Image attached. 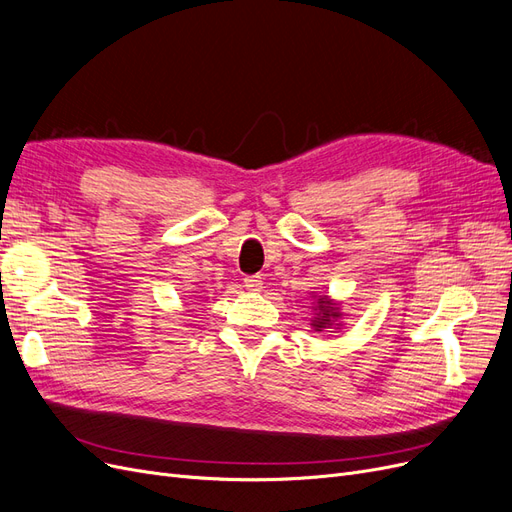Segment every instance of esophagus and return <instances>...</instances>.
I'll list each match as a JSON object with an SVG mask.
<instances>
[{
	"mask_svg": "<svg viewBox=\"0 0 512 512\" xmlns=\"http://www.w3.org/2000/svg\"><path fill=\"white\" fill-rule=\"evenodd\" d=\"M243 284L247 290H260L262 288V277L260 275H245Z\"/></svg>",
	"mask_w": 512,
	"mask_h": 512,
	"instance_id": "obj_1",
	"label": "esophagus"
}]
</instances>
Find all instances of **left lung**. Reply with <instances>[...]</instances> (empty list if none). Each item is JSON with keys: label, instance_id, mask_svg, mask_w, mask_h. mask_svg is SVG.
<instances>
[{"label": "left lung", "instance_id": "1", "mask_svg": "<svg viewBox=\"0 0 512 512\" xmlns=\"http://www.w3.org/2000/svg\"><path fill=\"white\" fill-rule=\"evenodd\" d=\"M316 309H318V318L312 322L316 331H322V329L331 327L333 320H335V318H339L337 307H333V303H331L327 297H324V299H318Z\"/></svg>", "mask_w": 512, "mask_h": 512}]
</instances>
